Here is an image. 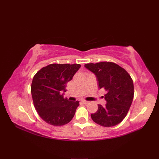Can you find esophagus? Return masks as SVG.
Masks as SVG:
<instances>
[{
    "instance_id": "esophagus-1",
    "label": "esophagus",
    "mask_w": 159,
    "mask_h": 159,
    "mask_svg": "<svg viewBox=\"0 0 159 159\" xmlns=\"http://www.w3.org/2000/svg\"><path fill=\"white\" fill-rule=\"evenodd\" d=\"M81 103H82V104H88V103H89V102H88V101L82 100V101H81Z\"/></svg>"
}]
</instances>
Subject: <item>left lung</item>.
<instances>
[{
  "instance_id": "1",
  "label": "left lung",
  "mask_w": 159,
  "mask_h": 159,
  "mask_svg": "<svg viewBox=\"0 0 159 159\" xmlns=\"http://www.w3.org/2000/svg\"><path fill=\"white\" fill-rule=\"evenodd\" d=\"M85 67L95 74L98 87L107 91L105 107L98 104V109L91 114L94 122L104 127L120 124L129 111L134 97L133 81L123 67L113 62L87 63Z\"/></svg>"
}]
</instances>
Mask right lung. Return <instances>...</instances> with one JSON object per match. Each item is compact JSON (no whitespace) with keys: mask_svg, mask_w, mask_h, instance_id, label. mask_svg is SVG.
I'll return each instance as SVG.
<instances>
[{"mask_svg":"<svg viewBox=\"0 0 159 159\" xmlns=\"http://www.w3.org/2000/svg\"><path fill=\"white\" fill-rule=\"evenodd\" d=\"M80 66V64H50L33 77L31 87L33 104L46 123L60 126L72 120L79 102H71L61 93L66 92L67 83L72 79Z\"/></svg>","mask_w":159,"mask_h":159,"instance_id":"right-lung-1","label":"right lung"}]
</instances>
